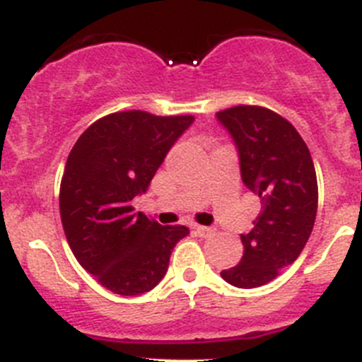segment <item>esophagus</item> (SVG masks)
Instances as JSON below:
<instances>
[{"mask_svg": "<svg viewBox=\"0 0 362 362\" xmlns=\"http://www.w3.org/2000/svg\"><path fill=\"white\" fill-rule=\"evenodd\" d=\"M196 233H198L202 238H210V236L215 235V229L214 228H208V226H196Z\"/></svg>", "mask_w": 362, "mask_h": 362, "instance_id": "obj_1", "label": "esophagus"}]
</instances>
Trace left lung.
<instances>
[{"label":"left lung","instance_id":"obj_1","mask_svg":"<svg viewBox=\"0 0 362 362\" xmlns=\"http://www.w3.org/2000/svg\"><path fill=\"white\" fill-rule=\"evenodd\" d=\"M231 136L247 189L261 198L262 211L242 235V261L221 272L240 289L272 282L305 249L317 215V175L308 147L291 122L261 107L217 113Z\"/></svg>","mask_w":362,"mask_h":362}]
</instances>
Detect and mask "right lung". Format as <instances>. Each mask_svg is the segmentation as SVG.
I'll return each mask as SVG.
<instances>
[{
  "mask_svg": "<svg viewBox=\"0 0 362 362\" xmlns=\"http://www.w3.org/2000/svg\"><path fill=\"white\" fill-rule=\"evenodd\" d=\"M192 115L129 110L87 127L69 152L59 210L69 249L83 269L120 296L148 293L166 275L185 226H160L134 211Z\"/></svg>",
  "mask_w": 362,
  "mask_h": 362,
  "instance_id": "1",
  "label": "right lung"
}]
</instances>
